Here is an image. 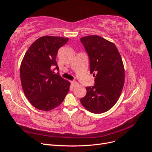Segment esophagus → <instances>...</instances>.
Wrapping results in <instances>:
<instances>
[{
    "instance_id": "obj_1",
    "label": "esophagus",
    "mask_w": 152,
    "mask_h": 152,
    "mask_svg": "<svg viewBox=\"0 0 152 152\" xmlns=\"http://www.w3.org/2000/svg\"><path fill=\"white\" fill-rule=\"evenodd\" d=\"M71 84L73 87H76V86H77L78 85H79V84H78V82H77L76 81H72L71 82Z\"/></svg>"
}]
</instances>
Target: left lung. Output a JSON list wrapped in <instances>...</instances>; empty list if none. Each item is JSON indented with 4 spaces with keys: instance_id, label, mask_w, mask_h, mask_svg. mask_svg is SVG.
Wrapping results in <instances>:
<instances>
[{
    "instance_id": "left-lung-1",
    "label": "left lung",
    "mask_w": 152,
    "mask_h": 152,
    "mask_svg": "<svg viewBox=\"0 0 152 152\" xmlns=\"http://www.w3.org/2000/svg\"><path fill=\"white\" fill-rule=\"evenodd\" d=\"M80 40L95 77L94 85L86 87L80 102L88 111L102 113L112 108L120 97L125 79L122 59L116 45L102 37L89 35Z\"/></svg>"
}]
</instances>
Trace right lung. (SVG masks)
Masks as SVG:
<instances>
[{
	"label": "right lung",
	"instance_id": "add662e5",
	"mask_svg": "<svg viewBox=\"0 0 152 152\" xmlns=\"http://www.w3.org/2000/svg\"><path fill=\"white\" fill-rule=\"evenodd\" d=\"M68 38L44 36L36 40L26 52L20 66L22 88L30 103L44 111L60 104L70 89V82L63 79L56 60L58 49Z\"/></svg>",
	"mask_w": 152,
	"mask_h": 152
}]
</instances>
